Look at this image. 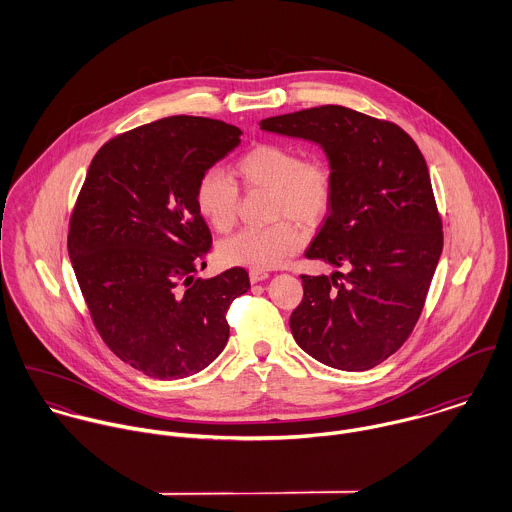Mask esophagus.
<instances>
[{"label": "esophagus", "mask_w": 512, "mask_h": 512, "mask_svg": "<svg viewBox=\"0 0 512 512\" xmlns=\"http://www.w3.org/2000/svg\"><path fill=\"white\" fill-rule=\"evenodd\" d=\"M250 282L252 284H258V282H264V280H268L270 278V274L266 272V270H250Z\"/></svg>", "instance_id": "obj_1"}]
</instances>
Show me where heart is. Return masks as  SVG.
Segmentation results:
<instances>
[{"instance_id": "obj_1", "label": "heart", "mask_w": 512, "mask_h": 512, "mask_svg": "<svg viewBox=\"0 0 512 512\" xmlns=\"http://www.w3.org/2000/svg\"><path fill=\"white\" fill-rule=\"evenodd\" d=\"M234 173L246 189L272 191V219L315 224L333 203V171L323 159H303L301 151L282 142H264L244 151ZM195 205L215 230L226 232L236 219L238 187L217 169L201 175L195 187ZM305 242L293 220L268 228H242L220 242V258L230 266L268 270L282 266Z\"/></svg>"}]
</instances>
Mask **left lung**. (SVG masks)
Wrapping results in <instances>:
<instances>
[{
    "instance_id": "1",
    "label": "left lung",
    "mask_w": 512,
    "mask_h": 512,
    "mask_svg": "<svg viewBox=\"0 0 512 512\" xmlns=\"http://www.w3.org/2000/svg\"><path fill=\"white\" fill-rule=\"evenodd\" d=\"M260 130L317 144L333 171V203L305 256L335 272L301 276L295 343L339 370L380 365L412 333L443 248L424 155L396 124L333 104Z\"/></svg>"
}]
</instances>
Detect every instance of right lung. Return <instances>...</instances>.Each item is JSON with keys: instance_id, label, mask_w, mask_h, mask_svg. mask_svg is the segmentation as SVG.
Here are the masks:
<instances>
[{"instance_id": "1", "label": "right lung", "mask_w": 512, "mask_h": 512, "mask_svg": "<svg viewBox=\"0 0 512 512\" xmlns=\"http://www.w3.org/2000/svg\"><path fill=\"white\" fill-rule=\"evenodd\" d=\"M211 118L169 116L94 155L74 205L69 256L92 321L110 351L147 376L185 378L228 343L226 311L248 272L207 266L211 230L195 205L205 171L240 144Z\"/></svg>"}]
</instances>
